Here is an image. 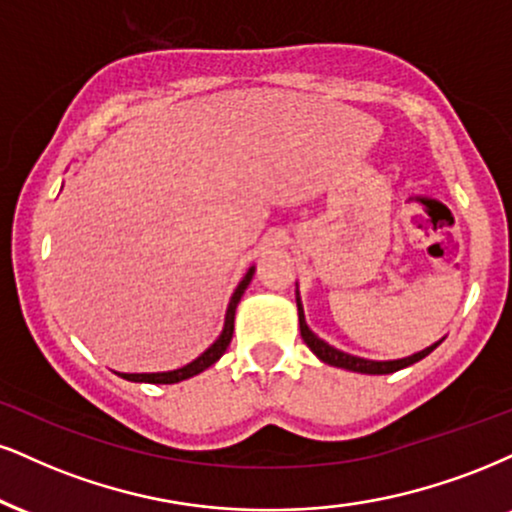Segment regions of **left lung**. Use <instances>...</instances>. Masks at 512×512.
Returning a JSON list of instances; mask_svg holds the SVG:
<instances>
[{
  "label": "left lung",
  "mask_w": 512,
  "mask_h": 512,
  "mask_svg": "<svg viewBox=\"0 0 512 512\" xmlns=\"http://www.w3.org/2000/svg\"><path fill=\"white\" fill-rule=\"evenodd\" d=\"M296 306H299V330H301V337H304L306 346L320 358V361L327 365H334V368L365 372V375H389V372H396V370L408 368V365L422 361V358L430 356V353L439 346V342H437V344L427 346L425 351L413 353V356H408V358H399V361H368V358H358V356H351V353L334 349V346L323 342L320 337H315V334L308 330L306 318H304V308H301L299 299H296Z\"/></svg>",
  "instance_id": "left-lung-1"
}]
</instances>
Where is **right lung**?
Segmentation results:
<instances>
[{
  "instance_id": "add662e5",
  "label": "right lung",
  "mask_w": 512,
  "mask_h": 512,
  "mask_svg": "<svg viewBox=\"0 0 512 512\" xmlns=\"http://www.w3.org/2000/svg\"><path fill=\"white\" fill-rule=\"evenodd\" d=\"M251 277H254V268H249V273L242 277V282H239L235 294H232L230 299V306H227V313H225V327H223V334L213 342L208 349L201 353L197 361L187 363L185 368H178V370H170V372H118V375L123 377V380H130V382H149V384H175V382H182L187 380V377H194L199 375V372H204L206 368H211L213 363L218 361L220 356H223L227 346H230V339H232V332H235V311H237V304L239 299H242L244 289L249 287Z\"/></svg>"
}]
</instances>
